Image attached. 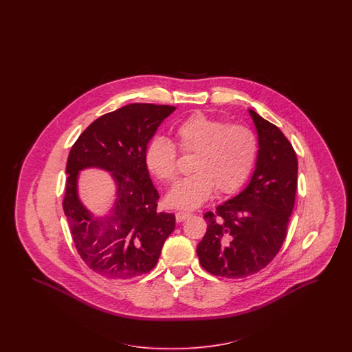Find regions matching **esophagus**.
<instances>
[{
  "label": "esophagus",
  "mask_w": 352,
  "mask_h": 352,
  "mask_svg": "<svg viewBox=\"0 0 352 352\" xmlns=\"http://www.w3.org/2000/svg\"><path fill=\"white\" fill-rule=\"evenodd\" d=\"M191 217V213H188V212H178V213L175 214V219H177V222H183V221H186L187 218H190Z\"/></svg>",
  "instance_id": "1"
}]
</instances>
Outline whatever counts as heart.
<instances>
[{
	"instance_id": "b5f03b06",
	"label": "heart",
	"mask_w": 352,
	"mask_h": 352,
	"mask_svg": "<svg viewBox=\"0 0 352 352\" xmlns=\"http://www.w3.org/2000/svg\"><path fill=\"white\" fill-rule=\"evenodd\" d=\"M178 147L195 153L190 177L177 182L166 196L174 208L195 209L212 196L236 191L249 177L256 164V135L245 126L193 113L175 129ZM149 171L164 182L177 177V149L169 139L156 137L146 151Z\"/></svg>"
}]
</instances>
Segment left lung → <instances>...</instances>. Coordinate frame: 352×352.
<instances>
[{
	"label": "left lung",
	"mask_w": 352,
	"mask_h": 352,
	"mask_svg": "<svg viewBox=\"0 0 352 352\" xmlns=\"http://www.w3.org/2000/svg\"><path fill=\"white\" fill-rule=\"evenodd\" d=\"M249 115L258 134L256 169L243 191L205 213L208 230L196 249L214 276L239 278L265 268L287 237L296 200L298 161L290 142L253 109Z\"/></svg>",
	"instance_id": "8db88e82"
}]
</instances>
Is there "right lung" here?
<instances>
[{"mask_svg":"<svg viewBox=\"0 0 352 352\" xmlns=\"http://www.w3.org/2000/svg\"><path fill=\"white\" fill-rule=\"evenodd\" d=\"M175 107L133 103L96 118L72 146L67 161L63 210L76 249L86 266L107 278L126 280L156 266L174 231L175 215L157 212L159 192L149 178L146 151ZM108 170L116 203L96 217L78 196L79 171Z\"/></svg>","mask_w":352,"mask_h":352,"instance_id":"1","label":"right lung"}]
</instances>
